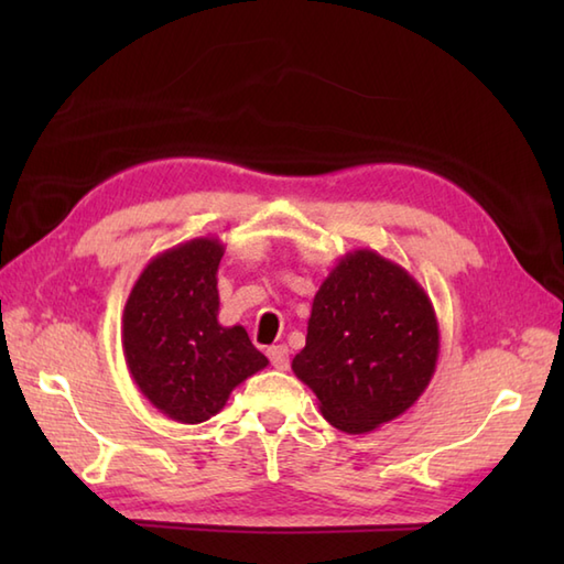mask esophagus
I'll use <instances>...</instances> for the list:
<instances>
[{
    "label": "esophagus",
    "mask_w": 564,
    "mask_h": 564,
    "mask_svg": "<svg viewBox=\"0 0 564 564\" xmlns=\"http://www.w3.org/2000/svg\"><path fill=\"white\" fill-rule=\"evenodd\" d=\"M269 358H271V366L279 368V370H285L289 368V346H271L269 349Z\"/></svg>",
    "instance_id": "obj_1"
}]
</instances>
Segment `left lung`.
<instances>
[{
  "label": "left lung",
  "instance_id": "1",
  "mask_svg": "<svg viewBox=\"0 0 564 564\" xmlns=\"http://www.w3.org/2000/svg\"><path fill=\"white\" fill-rule=\"evenodd\" d=\"M438 361V319L400 263L373 249L339 259L315 293L293 373L346 434H366L422 398Z\"/></svg>",
  "mask_w": 564,
  "mask_h": 564
}]
</instances>
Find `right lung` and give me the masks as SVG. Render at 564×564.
I'll return each instance as SVG.
<instances>
[{"mask_svg": "<svg viewBox=\"0 0 564 564\" xmlns=\"http://www.w3.org/2000/svg\"><path fill=\"white\" fill-rule=\"evenodd\" d=\"M225 245L196 237L154 257L123 310V354L140 392L174 422L200 424L269 366L242 325L218 322Z\"/></svg>", "mask_w": 564, "mask_h": 564, "instance_id": "1", "label": "right lung"}]
</instances>
